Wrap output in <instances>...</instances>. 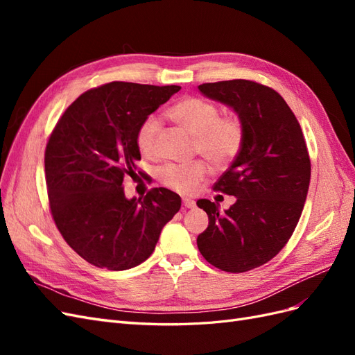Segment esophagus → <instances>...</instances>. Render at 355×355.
Returning a JSON list of instances; mask_svg holds the SVG:
<instances>
[{
  "instance_id": "obj_1",
  "label": "esophagus",
  "mask_w": 355,
  "mask_h": 355,
  "mask_svg": "<svg viewBox=\"0 0 355 355\" xmlns=\"http://www.w3.org/2000/svg\"><path fill=\"white\" fill-rule=\"evenodd\" d=\"M182 204H184L185 209H194L196 207V201L191 200V198H184V200H182Z\"/></svg>"
}]
</instances>
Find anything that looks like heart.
<instances>
[{"mask_svg":"<svg viewBox=\"0 0 355 355\" xmlns=\"http://www.w3.org/2000/svg\"><path fill=\"white\" fill-rule=\"evenodd\" d=\"M168 118L196 137L197 151L213 166L223 167L237 157L243 144V125L239 118L220 116L216 105L200 98H185L167 111ZM159 121L148 116L136 135V145L144 157H151ZM207 168L201 161L191 164H168L159 171V180L180 194H191L206 178Z\"/></svg>","mask_w":355,"mask_h":355,"instance_id":"obj_1","label":"heart"}]
</instances>
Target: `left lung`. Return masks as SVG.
<instances>
[{"label": "left lung", "mask_w": 355, "mask_h": 355, "mask_svg": "<svg viewBox=\"0 0 355 355\" xmlns=\"http://www.w3.org/2000/svg\"><path fill=\"white\" fill-rule=\"evenodd\" d=\"M206 98L237 114L243 144L214 189L237 198L228 210L198 200L209 227L197 237L204 259L227 272H245L271 261L299 222L311 163L295 114L275 90L249 80L198 85Z\"/></svg>", "instance_id": "obj_1"}]
</instances>
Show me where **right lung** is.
<instances>
[{
  "instance_id": "obj_1",
  "label": "right lung",
  "mask_w": 355,
  "mask_h": 355,
  "mask_svg": "<svg viewBox=\"0 0 355 355\" xmlns=\"http://www.w3.org/2000/svg\"><path fill=\"white\" fill-rule=\"evenodd\" d=\"M179 85L114 81L81 94L62 115L46 148L50 209L65 241L89 263L124 271L153 254L179 211L176 192L154 188L127 198L123 182L141 159L139 127Z\"/></svg>"
}]
</instances>
